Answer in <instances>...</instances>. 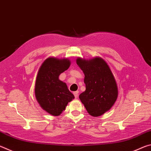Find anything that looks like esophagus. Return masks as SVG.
I'll list each match as a JSON object with an SVG mask.
<instances>
[{
  "label": "esophagus",
  "instance_id": "esophagus-1",
  "mask_svg": "<svg viewBox=\"0 0 151 151\" xmlns=\"http://www.w3.org/2000/svg\"><path fill=\"white\" fill-rule=\"evenodd\" d=\"M73 94H74V95H75V98L76 99V98H77V97H78V91H75V92H74Z\"/></svg>",
  "mask_w": 151,
  "mask_h": 151
}]
</instances>
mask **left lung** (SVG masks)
<instances>
[{
  "label": "left lung",
  "mask_w": 151,
  "mask_h": 151,
  "mask_svg": "<svg viewBox=\"0 0 151 151\" xmlns=\"http://www.w3.org/2000/svg\"><path fill=\"white\" fill-rule=\"evenodd\" d=\"M76 64L85 74L86 90L79 95L86 111L93 116H99L113 106L118 96L115 79L109 65L101 57L76 59Z\"/></svg>",
  "instance_id": "1"
}]
</instances>
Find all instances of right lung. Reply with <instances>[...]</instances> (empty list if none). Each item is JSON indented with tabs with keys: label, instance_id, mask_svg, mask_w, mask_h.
Segmentation results:
<instances>
[{
	"label": "right lung",
	"instance_id": "right-lung-1",
	"mask_svg": "<svg viewBox=\"0 0 151 151\" xmlns=\"http://www.w3.org/2000/svg\"><path fill=\"white\" fill-rule=\"evenodd\" d=\"M68 58L46 59L38 72L35 83V97L41 108L52 116H58L67 104L75 99L65 83L58 78L61 73L69 68Z\"/></svg>",
	"mask_w": 151,
	"mask_h": 151
}]
</instances>
